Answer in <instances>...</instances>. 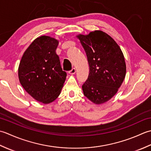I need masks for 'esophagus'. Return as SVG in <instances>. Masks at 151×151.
<instances>
[{
    "instance_id": "esophagus-1",
    "label": "esophagus",
    "mask_w": 151,
    "mask_h": 151,
    "mask_svg": "<svg viewBox=\"0 0 151 151\" xmlns=\"http://www.w3.org/2000/svg\"><path fill=\"white\" fill-rule=\"evenodd\" d=\"M76 69L74 68H72L71 70H70V71H69L68 72V73H70V74H71V75H73L74 74V73H76Z\"/></svg>"
}]
</instances>
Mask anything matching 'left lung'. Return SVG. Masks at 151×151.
<instances>
[{"instance_id": "8db88e82", "label": "left lung", "mask_w": 151, "mask_h": 151, "mask_svg": "<svg viewBox=\"0 0 151 151\" xmlns=\"http://www.w3.org/2000/svg\"><path fill=\"white\" fill-rule=\"evenodd\" d=\"M84 48L89 65L88 77L82 85L85 96L101 104L117 93L124 81L127 67L119 45L101 30L77 36Z\"/></svg>"}]
</instances>
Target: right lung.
<instances>
[{
  "label": "right lung",
  "mask_w": 151,
  "mask_h": 151,
  "mask_svg": "<svg viewBox=\"0 0 151 151\" xmlns=\"http://www.w3.org/2000/svg\"><path fill=\"white\" fill-rule=\"evenodd\" d=\"M58 41L48 36L34 40L24 51L18 68L20 83L27 93L43 104L53 101L60 94L66 72L56 53Z\"/></svg>",
  "instance_id": "1"
}]
</instances>
